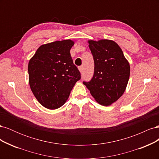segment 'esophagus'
<instances>
[{
    "label": "esophagus",
    "instance_id": "34e87169",
    "mask_svg": "<svg viewBox=\"0 0 159 159\" xmlns=\"http://www.w3.org/2000/svg\"><path fill=\"white\" fill-rule=\"evenodd\" d=\"M78 69H79V70H80V71L81 72V73H82V72H83V67L82 66H80L79 68H78Z\"/></svg>",
    "mask_w": 159,
    "mask_h": 159
}]
</instances>
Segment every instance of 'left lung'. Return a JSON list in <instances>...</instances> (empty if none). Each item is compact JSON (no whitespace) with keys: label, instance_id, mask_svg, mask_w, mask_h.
Wrapping results in <instances>:
<instances>
[{"label":"left lung","instance_id":"1","mask_svg":"<svg viewBox=\"0 0 159 159\" xmlns=\"http://www.w3.org/2000/svg\"><path fill=\"white\" fill-rule=\"evenodd\" d=\"M94 60V74L88 82L84 81L99 104L109 106L121 97L130 75V66L122 50L110 40H89Z\"/></svg>","mask_w":159,"mask_h":159}]
</instances>
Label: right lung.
Wrapping results in <instances>:
<instances>
[{"mask_svg":"<svg viewBox=\"0 0 159 159\" xmlns=\"http://www.w3.org/2000/svg\"><path fill=\"white\" fill-rule=\"evenodd\" d=\"M74 44V41L64 40L42 45L28 63L30 89L38 102L47 109L61 107L81 79L70 53Z\"/></svg>","mask_w":159,"mask_h":159,"instance_id":"add662e5","label":"right lung"}]
</instances>
